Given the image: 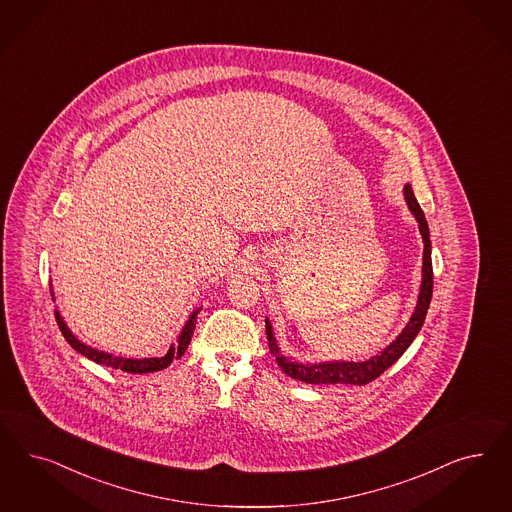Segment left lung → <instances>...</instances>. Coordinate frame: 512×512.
Masks as SVG:
<instances>
[{
  "label": "left lung",
  "mask_w": 512,
  "mask_h": 512,
  "mask_svg": "<svg viewBox=\"0 0 512 512\" xmlns=\"http://www.w3.org/2000/svg\"><path fill=\"white\" fill-rule=\"evenodd\" d=\"M403 194H405V201L409 205V211L413 213L416 222H418V230H420L422 241H424L422 284H420V294H418L414 313L411 314V320L407 322V326L388 347L384 348L377 356L365 360V362L335 360V362L299 363L281 354V348L277 345V339L273 335L271 322H269V318H265V333H267V341H269V350L277 358L279 367L288 377L307 382V384H356V386L369 384L371 380L380 377L388 367H392L403 356V352L411 347L418 331L422 330L426 314H428L429 303H431V292H433L431 241H429L428 222H426L424 211L420 209L418 201L414 198L413 186L405 184Z\"/></svg>",
  "instance_id": "1"
}]
</instances>
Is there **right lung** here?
<instances>
[{"mask_svg":"<svg viewBox=\"0 0 512 512\" xmlns=\"http://www.w3.org/2000/svg\"><path fill=\"white\" fill-rule=\"evenodd\" d=\"M52 301H54V292H52ZM201 307H198L194 313L190 314V318L186 320V324L182 326L181 333H179V339H177V345H171L167 354L162 358H120V356H113L109 352H103L98 348L88 347L83 341H79L73 331L67 328L64 318L60 311L56 309V322H58V328L62 331V335L66 337L67 343L71 345V348H75L79 354L86 356L88 360L99 363V365H105V367H113V369H120V371H126V373H137V375H143V373H154V371H162L169 363L173 360H181L182 354L186 352V348L192 341V335L196 330V316H198Z\"/></svg>","mask_w":512,"mask_h":512,"instance_id":"add662e5","label":"right lung"}]
</instances>
